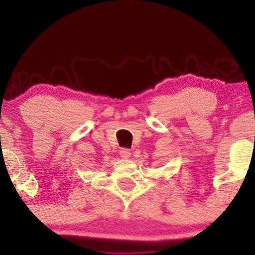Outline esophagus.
<instances>
[{
	"mask_svg": "<svg viewBox=\"0 0 255 255\" xmlns=\"http://www.w3.org/2000/svg\"><path fill=\"white\" fill-rule=\"evenodd\" d=\"M120 156L125 158V159H127V158L130 157V151L128 150V148H121V150H120Z\"/></svg>",
	"mask_w": 255,
	"mask_h": 255,
	"instance_id": "34e87169",
	"label": "esophagus"
}]
</instances>
